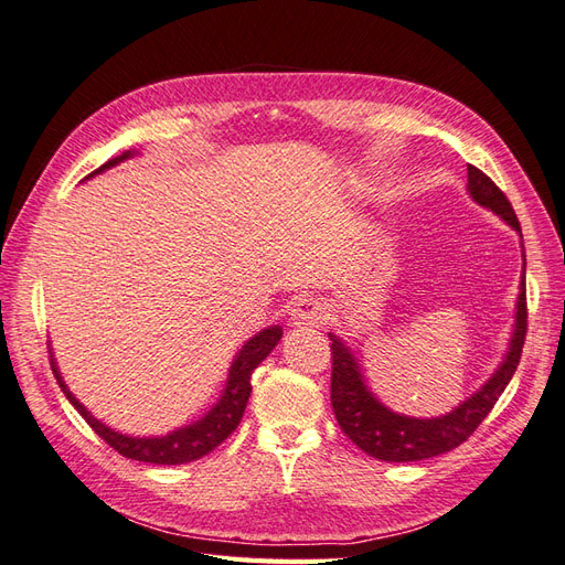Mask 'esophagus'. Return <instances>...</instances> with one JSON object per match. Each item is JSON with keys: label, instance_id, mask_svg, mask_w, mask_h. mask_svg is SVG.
<instances>
[{"label": "esophagus", "instance_id": "esophagus-1", "mask_svg": "<svg viewBox=\"0 0 565 565\" xmlns=\"http://www.w3.org/2000/svg\"><path fill=\"white\" fill-rule=\"evenodd\" d=\"M324 318H328L324 306L311 297H299L289 306V320H292L295 328H318Z\"/></svg>", "mask_w": 565, "mask_h": 565}]
</instances>
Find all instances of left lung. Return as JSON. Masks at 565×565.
I'll return each instance as SVG.
<instances>
[{"label":"left lung","mask_w":565,"mask_h":565,"mask_svg":"<svg viewBox=\"0 0 565 565\" xmlns=\"http://www.w3.org/2000/svg\"><path fill=\"white\" fill-rule=\"evenodd\" d=\"M469 198L481 204V207L498 214L507 226L514 228L521 235V224L511 210L504 193L494 185L481 169L469 164V183H467ZM521 256H523V273L519 285V299H516V320L514 330L502 363L498 365L486 384L473 391L469 398L461 401L450 413L438 417H409L393 413L386 407L370 386L365 384L361 363H358L355 353L339 334L330 332L332 341V407L334 417L358 448L367 452L370 457H377L382 461H419L448 450H455L459 443H465L481 424L492 405L498 403L502 391L511 382L521 361L525 330H527V309H525V249H523V235H521Z\"/></svg>","instance_id":"left-lung-1"}]
</instances>
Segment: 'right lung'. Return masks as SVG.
<instances>
[{
	"mask_svg": "<svg viewBox=\"0 0 565 565\" xmlns=\"http://www.w3.org/2000/svg\"><path fill=\"white\" fill-rule=\"evenodd\" d=\"M134 156H139V150H127V152H122V156L110 158L106 164H100L96 172H92L87 179H92L96 174H104L106 169L125 162ZM280 337H282L280 324H268L266 330L249 337L243 344V349L237 351L233 358V363L228 367V380H226L224 391H221L218 401L200 419L185 424V426H179V429L169 431L164 436H129V434H119V431L110 429L108 424L96 419L89 409L75 398V393L67 388L65 380L61 377L54 351H51V370H54V377H56L61 391L65 393V398L73 403V407L84 419H87L92 429L119 455H125L129 459H139V461H150V465H188V461H195L204 455H210L216 446H221V443H224L237 429V424H241L243 413L247 407L249 393H252V384H249L252 372L259 367V363L273 349L278 347Z\"/></svg>",
	"mask_w": 565,
	"mask_h": 565,
	"instance_id": "obj_1",
	"label": "right lung"
}]
</instances>
